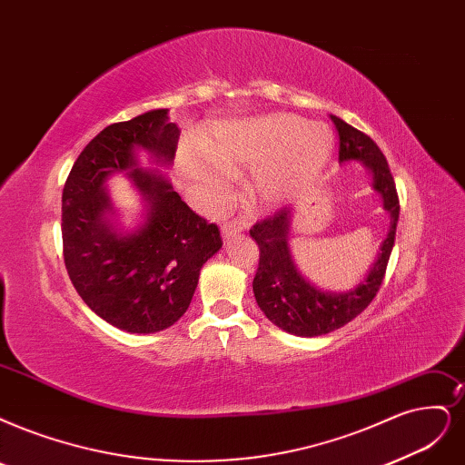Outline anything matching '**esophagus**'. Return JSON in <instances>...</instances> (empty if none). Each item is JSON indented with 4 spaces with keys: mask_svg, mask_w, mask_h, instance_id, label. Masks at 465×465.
I'll return each instance as SVG.
<instances>
[{
    "mask_svg": "<svg viewBox=\"0 0 465 465\" xmlns=\"http://www.w3.org/2000/svg\"><path fill=\"white\" fill-rule=\"evenodd\" d=\"M242 232H243V222H239V220L226 222L222 226V239H223V242H230V239H233L235 235H239Z\"/></svg>",
    "mask_w": 465,
    "mask_h": 465,
    "instance_id": "34e87169",
    "label": "esophagus"
}]
</instances>
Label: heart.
<instances>
[{"instance_id": "heart-1", "label": "heart", "mask_w": 465, "mask_h": 465, "mask_svg": "<svg viewBox=\"0 0 465 465\" xmlns=\"http://www.w3.org/2000/svg\"><path fill=\"white\" fill-rule=\"evenodd\" d=\"M213 159L183 153L182 168L203 206H218L232 193L233 176L252 172L251 197L264 211L299 201L328 166L333 134L323 123L272 113L220 130Z\"/></svg>"}]
</instances>
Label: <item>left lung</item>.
Returning <instances> with one entry per match:
<instances>
[{
  "mask_svg": "<svg viewBox=\"0 0 465 465\" xmlns=\"http://www.w3.org/2000/svg\"><path fill=\"white\" fill-rule=\"evenodd\" d=\"M339 132V164L360 163L370 172L371 189L380 193L389 214V230L366 276L347 291H328L302 276L291 254L295 214L282 211L254 223L251 237L261 249L252 293L264 316L280 330L297 337L331 333L354 320L373 301L385 276L399 223V195L385 154L371 137L331 114Z\"/></svg>",
  "mask_w": 465,
  "mask_h": 465,
  "instance_id": "8db88e82",
  "label": "left lung"
}]
</instances>
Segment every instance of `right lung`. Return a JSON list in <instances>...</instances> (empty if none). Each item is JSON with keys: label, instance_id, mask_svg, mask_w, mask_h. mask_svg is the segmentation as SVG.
<instances>
[{"label": "right lung", "instance_id": "add662e5", "mask_svg": "<svg viewBox=\"0 0 465 465\" xmlns=\"http://www.w3.org/2000/svg\"><path fill=\"white\" fill-rule=\"evenodd\" d=\"M180 128L153 109L101 130L63 187V254L74 289L92 311L128 333H157L189 308L204 262L222 249L214 223L197 216L166 172ZM148 154L151 167L141 164ZM124 175L143 209L125 226L106 182Z\"/></svg>", "mask_w": 465, "mask_h": 465}]
</instances>
